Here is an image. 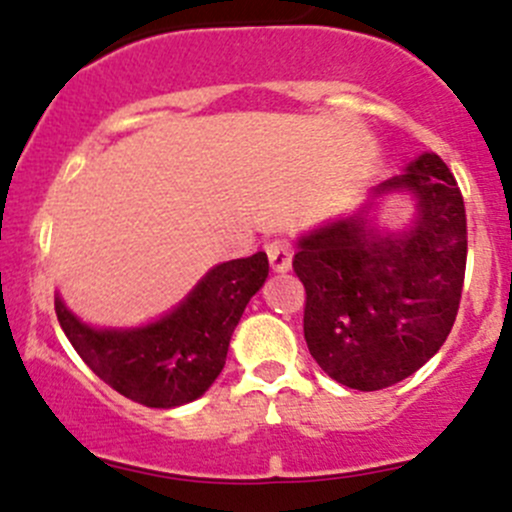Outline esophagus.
Here are the masks:
<instances>
[{"label": "esophagus", "instance_id": "obj_1", "mask_svg": "<svg viewBox=\"0 0 512 512\" xmlns=\"http://www.w3.org/2000/svg\"><path fill=\"white\" fill-rule=\"evenodd\" d=\"M267 257H270V267L275 272H287L292 267V255H295V250H292V245L287 240H272L267 242Z\"/></svg>", "mask_w": 512, "mask_h": 512}]
</instances>
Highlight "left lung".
Listing matches in <instances>:
<instances>
[{
    "mask_svg": "<svg viewBox=\"0 0 512 512\" xmlns=\"http://www.w3.org/2000/svg\"><path fill=\"white\" fill-rule=\"evenodd\" d=\"M410 192L418 217L403 232H382L362 210L297 242L305 285V340L317 365L352 390L405 380L443 347L460 307L468 220L453 172L433 152L375 197Z\"/></svg>",
    "mask_w": 512,
    "mask_h": 512,
    "instance_id": "left-lung-1",
    "label": "left lung"
}]
</instances>
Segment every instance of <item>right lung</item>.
<instances>
[{"label": "right lung", "instance_id": "1", "mask_svg": "<svg viewBox=\"0 0 512 512\" xmlns=\"http://www.w3.org/2000/svg\"><path fill=\"white\" fill-rule=\"evenodd\" d=\"M267 272L265 252L222 262L170 315L132 330H94L59 297L54 310L77 355L109 388L147 408H177L217 380L232 332Z\"/></svg>", "mask_w": 512, "mask_h": 512}]
</instances>
